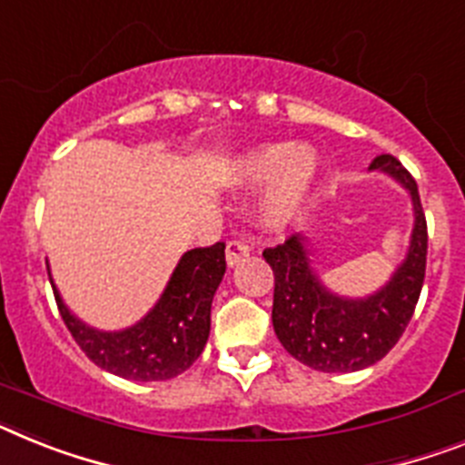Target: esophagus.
<instances>
[{
	"instance_id": "1",
	"label": "esophagus",
	"mask_w": 465,
	"mask_h": 465,
	"mask_svg": "<svg viewBox=\"0 0 465 465\" xmlns=\"http://www.w3.org/2000/svg\"><path fill=\"white\" fill-rule=\"evenodd\" d=\"M252 252V243L251 239H245V236H239V239H233L226 243V264L233 267V264L243 262L245 257Z\"/></svg>"
}]
</instances>
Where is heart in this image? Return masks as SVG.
<instances>
[{
    "mask_svg": "<svg viewBox=\"0 0 465 465\" xmlns=\"http://www.w3.org/2000/svg\"><path fill=\"white\" fill-rule=\"evenodd\" d=\"M319 174V155L307 143H264L236 160L229 179L236 186H255L274 177L257 205V222L264 229H281L295 217Z\"/></svg>",
    "mask_w": 465,
    "mask_h": 465,
    "instance_id": "1",
    "label": "heart"
}]
</instances>
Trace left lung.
Returning <instances> with one entry per match:
<instances>
[{
	"mask_svg": "<svg viewBox=\"0 0 465 465\" xmlns=\"http://www.w3.org/2000/svg\"><path fill=\"white\" fill-rule=\"evenodd\" d=\"M371 170L395 177L413 203L409 252L381 291L359 300L331 292L310 267L300 233L262 252L274 272L276 338L288 354L323 373L359 371L383 359L407 329L423 288L428 224L416 179L388 153L373 158Z\"/></svg>",
	"mask_w": 465,
	"mask_h": 465,
	"instance_id": "obj_1",
	"label": "left lung"
}]
</instances>
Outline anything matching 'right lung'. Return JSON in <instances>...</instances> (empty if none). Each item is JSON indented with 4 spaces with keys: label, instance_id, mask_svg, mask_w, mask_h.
Wrapping results in <instances>:
<instances>
[{
    "label": "right lung",
    "instance_id": "obj_1",
    "mask_svg": "<svg viewBox=\"0 0 465 465\" xmlns=\"http://www.w3.org/2000/svg\"><path fill=\"white\" fill-rule=\"evenodd\" d=\"M226 272L224 243L193 248L179 260L165 292L142 322L124 331H96L70 314L52 281L70 335L94 364L130 381H167L184 373L210 335V307Z\"/></svg>",
    "mask_w": 465,
    "mask_h": 465
}]
</instances>
